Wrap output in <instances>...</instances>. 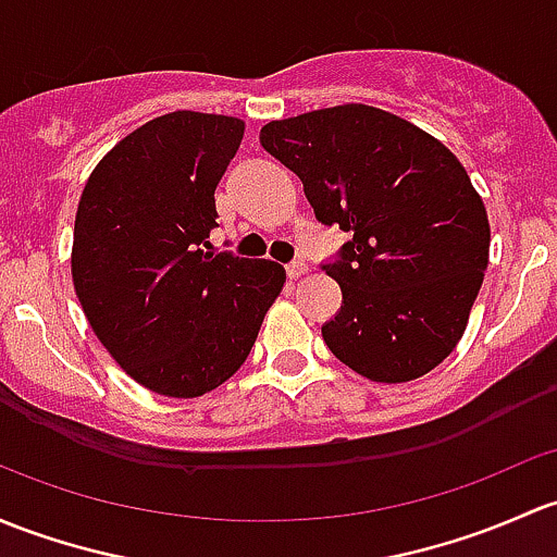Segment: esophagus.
Returning <instances> with one entry per match:
<instances>
[{
	"instance_id": "1",
	"label": "esophagus",
	"mask_w": 557,
	"mask_h": 557,
	"mask_svg": "<svg viewBox=\"0 0 557 557\" xmlns=\"http://www.w3.org/2000/svg\"><path fill=\"white\" fill-rule=\"evenodd\" d=\"M285 272H288L290 280H298V277H304V274L309 272V267L304 261H294V263H288V267H285Z\"/></svg>"
}]
</instances>
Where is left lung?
<instances>
[{"instance_id":"left-lung-1","label":"left lung","mask_w":557,"mask_h":557,"mask_svg":"<svg viewBox=\"0 0 557 557\" xmlns=\"http://www.w3.org/2000/svg\"><path fill=\"white\" fill-rule=\"evenodd\" d=\"M261 146L290 168L323 224L352 234L325 274L342 312L323 325L360 376L403 384L454 352L488 267L491 226L465 165L389 111L344 103L274 120Z\"/></svg>"}]
</instances>
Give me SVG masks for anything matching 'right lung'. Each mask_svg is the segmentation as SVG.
Returning <instances> with one entry per match:
<instances>
[{
  "label": "right lung",
  "instance_id": "obj_1",
  "mask_svg": "<svg viewBox=\"0 0 557 557\" xmlns=\"http://www.w3.org/2000/svg\"><path fill=\"white\" fill-rule=\"evenodd\" d=\"M245 136L237 116L171 111L127 133L85 181L72 280L116 366L165 397H200L239 371L285 269L213 253L215 186Z\"/></svg>",
  "mask_w": 557,
  "mask_h": 557
}]
</instances>
